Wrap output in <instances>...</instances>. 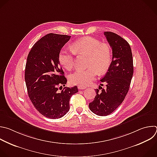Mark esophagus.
I'll return each instance as SVG.
<instances>
[{"mask_svg":"<svg viewBox=\"0 0 157 157\" xmlns=\"http://www.w3.org/2000/svg\"><path fill=\"white\" fill-rule=\"evenodd\" d=\"M78 89L82 90V89H85L86 88V87L83 86H81V85H78Z\"/></svg>","mask_w":157,"mask_h":157,"instance_id":"obj_1","label":"esophagus"}]
</instances>
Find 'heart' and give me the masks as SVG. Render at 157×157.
Instances as JSON below:
<instances>
[{"instance_id": "1", "label": "heart", "mask_w": 157, "mask_h": 157, "mask_svg": "<svg viewBox=\"0 0 157 157\" xmlns=\"http://www.w3.org/2000/svg\"><path fill=\"white\" fill-rule=\"evenodd\" d=\"M72 50L62 48L59 54L60 64L67 70H71L74 65L75 54L87 56L89 67L84 70H77L70 76V81L73 84L86 86L99 75L106 73L112 63V52L110 45L101 42L98 39L86 36L80 38L71 45Z\"/></svg>"}]
</instances>
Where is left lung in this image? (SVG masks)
Listing matches in <instances>:
<instances>
[{"mask_svg":"<svg viewBox=\"0 0 157 157\" xmlns=\"http://www.w3.org/2000/svg\"><path fill=\"white\" fill-rule=\"evenodd\" d=\"M112 48V61L107 73L100 79L106 84L95 89L96 95L89 107L95 114L105 117L113 113L124 100L128 92L133 75V59L129 43L112 32H104ZM101 89L100 91L99 90Z\"/></svg>","mask_w":157,"mask_h":157,"instance_id":"8db88e82","label":"left lung"}]
</instances>
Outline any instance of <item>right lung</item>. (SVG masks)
I'll return each mask as SVG.
<instances>
[{
    "mask_svg": "<svg viewBox=\"0 0 157 157\" xmlns=\"http://www.w3.org/2000/svg\"><path fill=\"white\" fill-rule=\"evenodd\" d=\"M70 37L48 34L34 44L27 57L25 79L28 96L36 109L50 119L63 117L70 110L71 97L78 91L76 86L65 87L67 79L59 60L60 51Z\"/></svg>",
    "mask_w": 157,
    "mask_h": 157,
    "instance_id": "right-lung-1",
    "label": "right lung"
}]
</instances>
